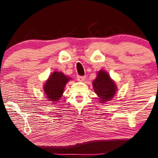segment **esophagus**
Segmentation results:
<instances>
[{
	"mask_svg": "<svg viewBox=\"0 0 158 158\" xmlns=\"http://www.w3.org/2000/svg\"><path fill=\"white\" fill-rule=\"evenodd\" d=\"M77 80L79 81H84L85 80L86 77H82V76H78L77 77Z\"/></svg>",
	"mask_w": 158,
	"mask_h": 158,
	"instance_id": "1",
	"label": "esophagus"
}]
</instances>
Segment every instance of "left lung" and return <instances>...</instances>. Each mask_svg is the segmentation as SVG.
Wrapping results in <instances>:
<instances>
[{
    "mask_svg": "<svg viewBox=\"0 0 158 158\" xmlns=\"http://www.w3.org/2000/svg\"><path fill=\"white\" fill-rule=\"evenodd\" d=\"M92 85L94 92L98 94L102 103L110 101L116 93V85L108 73L103 70L98 71Z\"/></svg>",
    "mask_w": 158,
    "mask_h": 158,
    "instance_id": "8db88e82",
    "label": "left lung"
}]
</instances>
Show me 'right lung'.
Instances as JSON below:
<instances>
[{
  "instance_id": "1",
  "label": "right lung",
  "mask_w": 158,
  "mask_h": 158,
  "mask_svg": "<svg viewBox=\"0 0 158 158\" xmlns=\"http://www.w3.org/2000/svg\"><path fill=\"white\" fill-rule=\"evenodd\" d=\"M70 79V77L62 72L54 71L45 81L43 87L47 99L49 101L58 102L63 95L65 86Z\"/></svg>"
}]
</instances>
